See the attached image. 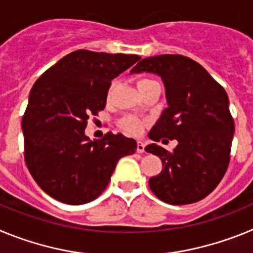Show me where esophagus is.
<instances>
[{
	"mask_svg": "<svg viewBox=\"0 0 253 253\" xmlns=\"http://www.w3.org/2000/svg\"><path fill=\"white\" fill-rule=\"evenodd\" d=\"M144 148H146L144 143H142V142L137 143V152H138V153H143V152H144Z\"/></svg>",
	"mask_w": 253,
	"mask_h": 253,
	"instance_id": "obj_1",
	"label": "esophagus"
}]
</instances>
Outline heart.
Masks as SVG:
<instances>
[{
  "label": "heart",
  "instance_id": "heart-1",
  "mask_svg": "<svg viewBox=\"0 0 253 253\" xmlns=\"http://www.w3.org/2000/svg\"><path fill=\"white\" fill-rule=\"evenodd\" d=\"M151 81H153V80L142 78V80H139V81H138V86H140V84H147V82H151ZM111 90H113V86H110V90H109V96H110ZM120 125H122V128L124 129V130L129 131V133L139 134L140 131H142L143 126H144V122H143V120H140L139 118H137V116L129 115V116H125L124 119H122Z\"/></svg>",
  "mask_w": 253,
  "mask_h": 253
}]
</instances>
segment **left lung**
Here are the masks:
<instances>
[{
    "instance_id": "left-lung-1",
    "label": "left lung",
    "mask_w": 253,
    "mask_h": 253,
    "mask_svg": "<svg viewBox=\"0 0 253 253\" xmlns=\"http://www.w3.org/2000/svg\"><path fill=\"white\" fill-rule=\"evenodd\" d=\"M140 72L162 78L169 105L148 137L177 140L172 152L156 143L146 147L162 161V171L149 178V187L167 204L199 202L218 186L231 160L234 122L227 92L204 67L180 54L144 58L130 71Z\"/></svg>"
}]
</instances>
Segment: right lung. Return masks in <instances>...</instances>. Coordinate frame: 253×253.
I'll use <instances>...</instances> for the list:
<instances>
[{"label":"right lung","mask_w":253,"mask_h":253,"mask_svg":"<svg viewBox=\"0 0 253 253\" xmlns=\"http://www.w3.org/2000/svg\"><path fill=\"white\" fill-rule=\"evenodd\" d=\"M139 55L72 51L38 78L22 116L24 157L37 184L69 205L95 200L107 186L116 163L133 154L137 142L106 133L90 140L91 115L104 110L111 80Z\"/></svg>","instance_id":"add662e5"}]
</instances>
